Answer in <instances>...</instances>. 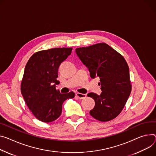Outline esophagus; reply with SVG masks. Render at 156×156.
<instances>
[{"instance_id": "1", "label": "esophagus", "mask_w": 156, "mask_h": 156, "mask_svg": "<svg viewBox=\"0 0 156 156\" xmlns=\"http://www.w3.org/2000/svg\"><path fill=\"white\" fill-rule=\"evenodd\" d=\"M76 96L79 98V99H84L87 97V95L85 94H83L80 93H77L76 94Z\"/></svg>"}]
</instances>
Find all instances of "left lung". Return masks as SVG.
Instances as JSON below:
<instances>
[{
  "mask_svg": "<svg viewBox=\"0 0 156 156\" xmlns=\"http://www.w3.org/2000/svg\"><path fill=\"white\" fill-rule=\"evenodd\" d=\"M75 51L88 68L91 78L100 79L101 94H87L95 101L90 115L102 122L115 119L122 111L131 91L129 69L126 61L105 43L78 48Z\"/></svg>",
  "mask_w": 156,
  "mask_h": 156,
  "instance_id": "obj_1",
  "label": "left lung"
}]
</instances>
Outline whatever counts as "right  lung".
Wrapping results in <instances>:
<instances>
[{"label":"right lung","instance_id":"right-lung-1","mask_svg":"<svg viewBox=\"0 0 156 156\" xmlns=\"http://www.w3.org/2000/svg\"><path fill=\"white\" fill-rule=\"evenodd\" d=\"M72 48H55L35 53L26 64L21 93L32 114L39 121L50 122L60 117L63 102L75 93H60L56 89L60 65Z\"/></svg>","mask_w":156,"mask_h":156}]
</instances>
